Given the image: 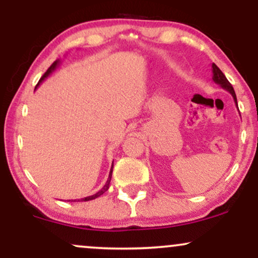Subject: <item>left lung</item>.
<instances>
[{
  "mask_svg": "<svg viewBox=\"0 0 258 258\" xmlns=\"http://www.w3.org/2000/svg\"><path fill=\"white\" fill-rule=\"evenodd\" d=\"M212 80H214L215 84L220 85L223 90L228 91L230 94H232L234 103H235L236 108H238V102H236V96H235V92H234L233 86L230 85V82L228 81L226 76H224V74L221 72L220 68H218L215 63H212Z\"/></svg>",
  "mask_w": 258,
  "mask_h": 258,
  "instance_id": "1",
  "label": "left lung"
}]
</instances>
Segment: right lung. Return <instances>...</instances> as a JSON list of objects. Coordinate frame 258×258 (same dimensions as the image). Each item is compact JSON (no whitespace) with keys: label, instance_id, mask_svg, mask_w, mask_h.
<instances>
[{"label":"right lung","instance_id":"1","mask_svg":"<svg viewBox=\"0 0 258 258\" xmlns=\"http://www.w3.org/2000/svg\"><path fill=\"white\" fill-rule=\"evenodd\" d=\"M59 63H60V61H59V60H55V61H54V63H53V64L51 65V67H49V68H48V70H47V72H46V73H44V75L42 76V78H41V80H40V82H38V84H37V86H38V85H40V84H41V82H42V81H43V80H44V79H46V78H47V76H48V75H49V74H52V72H54V69H55V68H57V67H58V64H59ZM37 86H36V87H37ZM112 167H114V165H111V170H110V173H109V178H108V180H106L105 185H104V186H103V188H102V189H100V190L98 191V193H96V194L91 195V197H86V198H82V199H81V200H80V199H78V200H72V201H90V200H93V199H96V198H98V197H100V195H102V194H104V193H105V191H106V190H108V189H109V184H110V179H111V174H112ZM69 201H70V200H69Z\"/></svg>","mask_w":258,"mask_h":258}]
</instances>
